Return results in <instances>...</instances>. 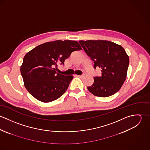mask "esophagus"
I'll return each instance as SVG.
<instances>
[{"instance_id":"obj_1","label":"esophagus","mask_w":150,"mask_h":150,"mask_svg":"<svg viewBox=\"0 0 150 150\" xmlns=\"http://www.w3.org/2000/svg\"><path fill=\"white\" fill-rule=\"evenodd\" d=\"M77 76L79 77H80V78H81V77H83L84 76V75H83V74H81V75H77Z\"/></svg>"}]
</instances>
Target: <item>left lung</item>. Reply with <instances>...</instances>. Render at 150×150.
Masks as SVG:
<instances>
[{"mask_svg":"<svg viewBox=\"0 0 150 150\" xmlns=\"http://www.w3.org/2000/svg\"><path fill=\"white\" fill-rule=\"evenodd\" d=\"M93 67L101 69V76L93 77L87 88L95 96L108 97L117 92L126 80L129 59L120 45L106 40H80Z\"/></svg>","mask_w":150,"mask_h":150,"instance_id":"1","label":"left lung"}]
</instances>
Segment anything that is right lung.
<instances>
[{
    "mask_svg": "<svg viewBox=\"0 0 150 150\" xmlns=\"http://www.w3.org/2000/svg\"><path fill=\"white\" fill-rule=\"evenodd\" d=\"M81 50L76 41L56 40L43 43L28 52L20 69L26 89L34 98L44 103L60 98L73 77L58 73L55 67L64 64L71 52Z\"/></svg>",
    "mask_w": 150,
    "mask_h": 150,
    "instance_id": "1",
    "label": "right lung"
}]
</instances>
